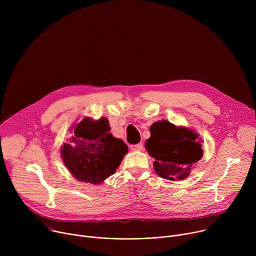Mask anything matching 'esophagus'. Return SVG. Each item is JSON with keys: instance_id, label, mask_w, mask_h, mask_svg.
<instances>
[{"instance_id": "obj_1", "label": "esophagus", "mask_w": 256, "mask_h": 256, "mask_svg": "<svg viewBox=\"0 0 256 256\" xmlns=\"http://www.w3.org/2000/svg\"><path fill=\"white\" fill-rule=\"evenodd\" d=\"M144 148V144L142 142L136 144H130V150L132 151H140Z\"/></svg>"}]
</instances>
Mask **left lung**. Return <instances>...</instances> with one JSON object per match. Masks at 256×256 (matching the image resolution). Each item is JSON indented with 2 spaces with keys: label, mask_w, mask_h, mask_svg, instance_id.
Returning <instances> with one entry per match:
<instances>
[{
  "label": "left lung",
  "mask_w": 256,
  "mask_h": 256,
  "mask_svg": "<svg viewBox=\"0 0 256 256\" xmlns=\"http://www.w3.org/2000/svg\"><path fill=\"white\" fill-rule=\"evenodd\" d=\"M150 132L146 149L155 159L153 165L157 174L169 180L186 178L204 154L198 134L167 120L153 124Z\"/></svg>",
  "instance_id": "left-lung-1"
}]
</instances>
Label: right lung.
I'll return each mask as SVG.
<instances>
[{"instance_id":"add662e5","label":"right lung","mask_w":256,"mask_h":256,"mask_svg":"<svg viewBox=\"0 0 256 256\" xmlns=\"http://www.w3.org/2000/svg\"><path fill=\"white\" fill-rule=\"evenodd\" d=\"M109 130L104 118L96 122L86 118L75 126L74 136L62 146L60 156L76 179L99 184L116 173L128 146L112 136Z\"/></svg>"}]
</instances>
